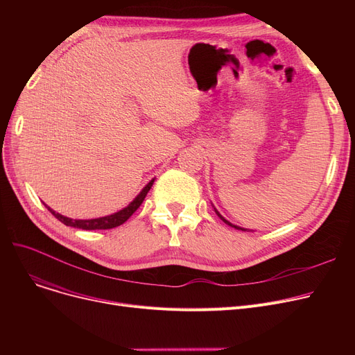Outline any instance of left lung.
Here are the masks:
<instances>
[{
  "mask_svg": "<svg viewBox=\"0 0 355 355\" xmlns=\"http://www.w3.org/2000/svg\"><path fill=\"white\" fill-rule=\"evenodd\" d=\"M216 213H217V214H218V211H216ZM218 217H220V218H221V220H223V221H225V223H227V225H229V226H233V225H230V223H229V221H227V220H225V218H223V217H221V216H220V214H218ZM233 227H236V229H240V227H237V226H233ZM240 230H245V229H240Z\"/></svg>",
  "mask_w": 355,
  "mask_h": 355,
  "instance_id": "1",
  "label": "left lung"
}]
</instances>
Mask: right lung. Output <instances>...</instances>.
Masks as SVG:
<instances>
[{
  "label": "right lung",
  "mask_w": 355,
  "mask_h": 355,
  "mask_svg": "<svg viewBox=\"0 0 355 355\" xmlns=\"http://www.w3.org/2000/svg\"><path fill=\"white\" fill-rule=\"evenodd\" d=\"M153 184H154V180L149 181V182L146 184V187L138 194V197H137L132 202H130L128 207H125L123 210H121V211H118V213H115V214H110V216L101 217V218H92V220H71V218H69V217H64V216H62V214H59V213L53 211V210H51L50 207H47V206H46V207L49 209V211H50L55 218H58L59 221H62L63 225H66V226L76 227V229H83V230H109V229H114V227H118V226L123 225V223L139 209V206L142 204V201L145 200L148 191L151 190Z\"/></svg>",
  "instance_id": "obj_1"
}]
</instances>
